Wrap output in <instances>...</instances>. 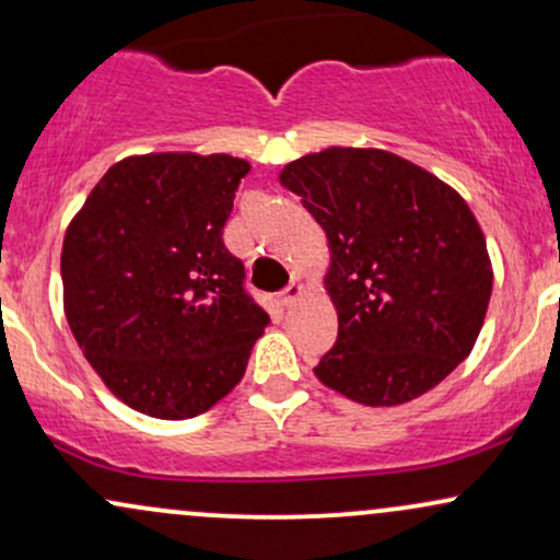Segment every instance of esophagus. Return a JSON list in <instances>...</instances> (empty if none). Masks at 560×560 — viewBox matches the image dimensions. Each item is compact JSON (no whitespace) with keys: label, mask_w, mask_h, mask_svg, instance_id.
I'll return each instance as SVG.
<instances>
[{"label":"esophagus","mask_w":560,"mask_h":560,"mask_svg":"<svg viewBox=\"0 0 560 560\" xmlns=\"http://www.w3.org/2000/svg\"><path fill=\"white\" fill-rule=\"evenodd\" d=\"M300 298H302V284L298 279L289 281V284L279 292V300H281V305H284V307H289L294 300H300Z\"/></svg>","instance_id":"34e87169"}]
</instances>
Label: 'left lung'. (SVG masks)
Returning <instances> with one entry per match:
<instances>
[{"instance_id": "obj_1", "label": "left lung", "mask_w": 560, "mask_h": 560, "mask_svg": "<svg viewBox=\"0 0 560 560\" xmlns=\"http://www.w3.org/2000/svg\"><path fill=\"white\" fill-rule=\"evenodd\" d=\"M326 229L339 313L315 375L368 407L412 401L472 352L493 268L456 190L378 148H326L281 172Z\"/></svg>"}]
</instances>
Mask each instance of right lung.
I'll return each mask as SVG.
<instances>
[{
  "instance_id": "right-lung-1",
  "label": "right lung",
  "mask_w": 560,
  "mask_h": 560,
  "mask_svg": "<svg viewBox=\"0 0 560 560\" xmlns=\"http://www.w3.org/2000/svg\"><path fill=\"white\" fill-rule=\"evenodd\" d=\"M242 159L148 153L114 164L67 226L65 315L117 399L187 420L224 399L271 323L224 245Z\"/></svg>"
}]
</instances>
